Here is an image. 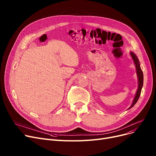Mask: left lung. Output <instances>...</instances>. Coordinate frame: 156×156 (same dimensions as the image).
Segmentation results:
<instances>
[{
	"label": "left lung",
	"mask_w": 156,
	"mask_h": 156,
	"mask_svg": "<svg viewBox=\"0 0 156 156\" xmlns=\"http://www.w3.org/2000/svg\"><path fill=\"white\" fill-rule=\"evenodd\" d=\"M129 54H130V55H131V57H132V58L133 61V63H134V64L135 66V68H136V73L137 78H138V89H137L136 92L135 94L133 102H132V105H131L130 107L128 108V109L133 108V105L138 101L139 97H140L141 91H142V88L143 84H144V75H143V72H142V71L141 69V68H140V62H139V60L138 59L137 56L135 55V54L134 52L131 51L129 52Z\"/></svg>",
	"instance_id": "left-lung-1"
}]
</instances>
